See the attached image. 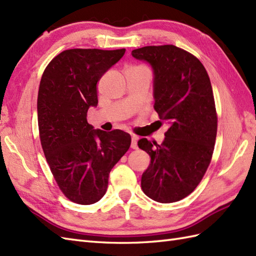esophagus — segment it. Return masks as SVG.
<instances>
[{
  "instance_id": "1",
  "label": "esophagus",
  "mask_w": 256,
  "mask_h": 256,
  "mask_svg": "<svg viewBox=\"0 0 256 256\" xmlns=\"http://www.w3.org/2000/svg\"><path fill=\"white\" fill-rule=\"evenodd\" d=\"M138 136L133 135L132 136V142H130V147H132L133 150H136V148H138Z\"/></svg>"
}]
</instances>
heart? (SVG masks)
I'll list each match as a JSON object with an SVG mask.
<instances>
[{
	"label": "heart",
	"mask_w": 256,
	"mask_h": 256,
	"mask_svg": "<svg viewBox=\"0 0 256 256\" xmlns=\"http://www.w3.org/2000/svg\"><path fill=\"white\" fill-rule=\"evenodd\" d=\"M138 68H140V66H138Z\"/></svg>",
	"instance_id": "obj_1"
}]
</instances>
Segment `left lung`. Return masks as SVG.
I'll use <instances>...</instances> for the list:
<instances>
[{"label": "left lung", "mask_w": 256, "mask_h": 256, "mask_svg": "<svg viewBox=\"0 0 256 256\" xmlns=\"http://www.w3.org/2000/svg\"><path fill=\"white\" fill-rule=\"evenodd\" d=\"M132 56L152 66L154 109L170 123L162 144L138 142L150 157L142 190L159 203H174L194 191L212 157L218 118L210 80L198 58L174 44L142 46Z\"/></svg>", "instance_id": "1"}]
</instances>
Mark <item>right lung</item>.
I'll use <instances>...</instances> for the list:
<instances>
[{"label": "right lung", "mask_w": 256, "mask_h": 256, "mask_svg": "<svg viewBox=\"0 0 256 256\" xmlns=\"http://www.w3.org/2000/svg\"><path fill=\"white\" fill-rule=\"evenodd\" d=\"M124 53L126 49L65 50L52 58L41 77V146L58 188L76 204L101 200L111 169L130 145L128 133H106L87 122L89 106L98 104V82Z\"/></svg>", "instance_id": "add662e5"}]
</instances>
